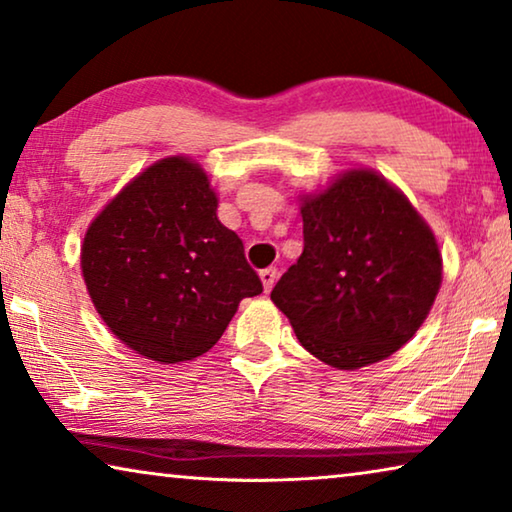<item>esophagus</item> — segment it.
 <instances>
[{
  "label": "esophagus",
  "mask_w": 512,
  "mask_h": 512,
  "mask_svg": "<svg viewBox=\"0 0 512 512\" xmlns=\"http://www.w3.org/2000/svg\"><path fill=\"white\" fill-rule=\"evenodd\" d=\"M259 278H262V285H264L266 292H271L273 282H276V278H278L276 266H269V269H262V271H259Z\"/></svg>",
  "instance_id": "esophagus-1"
}]
</instances>
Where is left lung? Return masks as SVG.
Instances as JSON below:
<instances>
[{"mask_svg":"<svg viewBox=\"0 0 512 512\" xmlns=\"http://www.w3.org/2000/svg\"><path fill=\"white\" fill-rule=\"evenodd\" d=\"M303 253L271 301L301 345L338 370L384 361L425 322L441 287L437 239L407 197L349 170L303 197Z\"/></svg>","mask_w":512,"mask_h":512,"instance_id":"obj_1","label":"left lung"}]
</instances>
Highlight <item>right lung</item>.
<instances>
[{"mask_svg": "<svg viewBox=\"0 0 512 512\" xmlns=\"http://www.w3.org/2000/svg\"><path fill=\"white\" fill-rule=\"evenodd\" d=\"M195 160L147 167L89 225L82 276L98 315L133 352L158 363L207 354L246 296L262 294L243 241L216 216Z\"/></svg>", "mask_w": 512, "mask_h": 512, "instance_id": "1", "label": "right lung"}]
</instances>
